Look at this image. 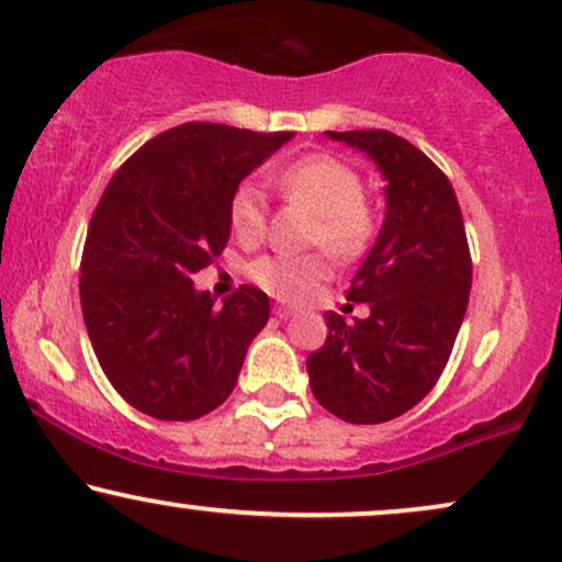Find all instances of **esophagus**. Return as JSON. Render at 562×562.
Wrapping results in <instances>:
<instances>
[{
	"label": "esophagus",
	"instance_id": "34e87169",
	"mask_svg": "<svg viewBox=\"0 0 562 562\" xmlns=\"http://www.w3.org/2000/svg\"><path fill=\"white\" fill-rule=\"evenodd\" d=\"M273 313H276V318L286 321V318H292L294 310H292V307H283V305H276V307H273Z\"/></svg>",
	"mask_w": 562,
	"mask_h": 562
}]
</instances>
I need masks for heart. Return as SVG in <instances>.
Masks as SVG:
<instances>
[{
	"mask_svg": "<svg viewBox=\"0 0 562 562\" xmlns=\"http://www.w3.org/2000/svg\"><path fill=\"white\" fill-rule=\"evenodd\" d=\"M289 200L305 204L315 213L313 239L334 255H358L371 236V210L362 202V181L349 165L328 155H307L283 165L273 176ZM228 221L241 241H257L266 231V194L257 183L247 181L234 191L228 204ZM328 276V266L315 255H266L249 266L252 279L262 292L279 300L296 302L313 292Z\"/></svg>",
	"mask_w": 562,
	"mask_h": 562,
	"instance_id": "obj_1",
	"label": "heart"
}]
</instances>
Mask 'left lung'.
Wrapping results in <instances>:
<instances>
[{
  "label": "left lung",
  "mask_w": 562,
  "mask_h": 562,
  "mask_svg": "<svg viewBox=\"0 0 562 562\" xmlns=\"http://www.w3.org/2000/svg\"><path fill=\"white\" fill-rule=\"evenodd\" d=\"M384 178V223L347 296L368 318L326 313L328 339L307 358L315 400L347 424H384L418 405L450 360L471 294V252L452 183L389 131H326Z\"/></svg>",
  "instance_id": "8db88e82"
}]
</instances>
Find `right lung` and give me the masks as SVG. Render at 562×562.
Masks as SVG:
<instances>
[{
	"instance_id": "right-lung-1",
	"label": "right lung",
	"mask_w": 562,
	"mask_h": 562,
	"mask_svg": "<svg viewBox=\"0 0 562 562\" xmlns=\"http://www.w3.org/2000/svg\"><path fill=\"white\" fill-rule=\"evenodd\" d=\"M292 138L183 123L149 138L104 189L86 234L81 310L99 366L136 411L194 420L234 392L268 294L239 286L215 305L191 276L226 247L239 183Z\"/></svg>"
}]
</instances>
